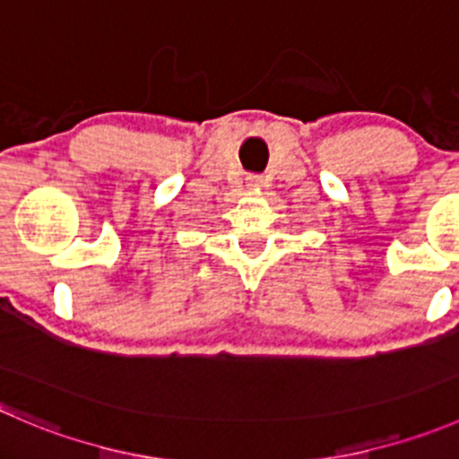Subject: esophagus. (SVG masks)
Returning a JSON list of instances; mask_svg holds the SVG:
<instances>
[{"instance_id": "obj_1", "label": "esophagus", "mask_w": 459, "mask_h": 459, "mask_svg": "<svg viewBox=\"0 0 459 459\" xmlns=\"http://www.w3.org/2000/svg\"><path fill=\"white\" fill-rule=\"evenodd\" d=\"M248 186H260V179H257V177H253V179L248 181Z\"/></svg>"}]
</instances>
